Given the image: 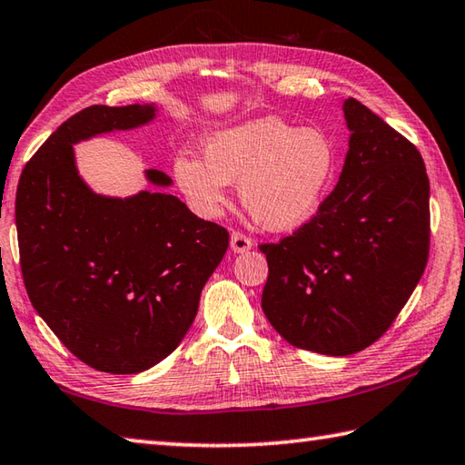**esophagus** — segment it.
<instances>
[{"instance_id": "obj_1", "label": "esophagus", "mask_w": 465, "mask_h": 465, "mask_svg": "<svg viewBox=\"0 0 465 465\" xmlns=\"http://www.w3.org/2000/svg\"><path fill=\"white\" fill-rule=\"evenodd\" d=\"M252 245H253V242L248 238V235H243V233H240V232H232V238H230V248H232V252L243 253V252L252 250Z\"/></svg>"}]
</instances>
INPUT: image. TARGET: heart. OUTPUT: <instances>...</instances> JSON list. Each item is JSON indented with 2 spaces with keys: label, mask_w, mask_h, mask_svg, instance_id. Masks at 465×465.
<instances>
[{
  "label": "heart",
  "mask_w": 465,
  "mask_h": 465,
  "mask_svg": "<svg viewBox=\"0 0 465 465\" xmlns=\"http://www.w3.org/2000/svg\"><path fill=\"white\" fill-rule=\"evenodd\" d=\"M202 159L177 154L173 177L202 217H217L227 187L238 181L243 207L262 227L288 232L304 225L322 205L336 173L329 134L278 116L250 118L203 134Z\"/></svg>",
  "instance_id": "obj_1"
}]
</instances>
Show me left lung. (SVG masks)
<instances>
[{
  "mask_svg": "<svg viewBox=\"0 0 465 465\" xmlns=\"http://www.w3.org/2000/svg\"><path fill=\"white\" fill-rule=\"evenodd\" d=\"M339 183L311 222L263 243L262 308L298 349L347 357L383 336L430 256V179L420 151L359 100Z\"/></svg>",
  "mask_w": 465,
  "mask_h": 465,
  "instance_id": "obj_1",
  "label": "left lung"
}]
</instances>
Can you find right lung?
I'll use <instances>...</instances> for the list:
<instances>
[{
  "mask_svg": "<svg viewBox=\"0 0 465 465\" xmlns=\"http://www.w3.org/2000/svg\"><path fill=\"white\" fill-rule=\"evenodd\" d=\"M157 104H94L70 116L27 161L15 193L22 276L44 322L88 367L134 375L177 349L230 233L175 195L94 193L74 144L149 124ZM169 187L163 171H144Z\"/></svg>",
  "mask_w": 465,
  "mask_h": 465,
  "instance_id": "obj_1",
  "label": "right lung"
}]
</instances>
